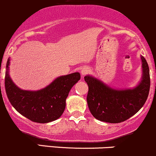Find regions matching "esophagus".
<instances>
[{
    "label": "esophagus",
    "instance_id": "1",
    "mask_svg": "<svg viewBox=\"0 0 156 156\" xmlns=\"http://www.w3.org/2000/svg\"><path fill=\"white\" fill-rule=\"evenodd\" d=\"M89 70L87 67H82V69L80 70V73H81V76H86V75L89 73Z\"/></svg>",
    "mask_w": 156,
    "mask_h": 156
}]
</instances>
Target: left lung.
Segmentation results:
<instances>
[{
    "instance_id": "8db88e82",
    "label": "left lung",
    "mask_w": 156,
    "mask_h": 156,
    "mask_svg": "<svg viewBox=\"0 0 156 156\" xmlns=\"http://www.w3.org/2000/svg\"><path fill=\"white\" fill-rule=\"evenodd\" d=\"M143 76L133 89H115L92 76H86L89 86L87 103L89 111L96 119L116 124L129 119L140 111L148 98L150 88L149 68L141 56Z\"/></svg>"
}]
</instances>
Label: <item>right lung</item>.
Instances as JSON below:
<instances>
[{
  "mask_svg": "<svg viewBox=\"0 0 156 156\" xmlns=\"http://www.w3.org/2000/svg\"><path fill=\"white\" fill-rule=\"evenodd\" d=\"M9 65L10 59L6 66L5 89L12 106L34 122L44 124L58 119L64 112L69 92L80 80V73L59 76L40 90L27 91L20 89L12 81Z\"/></svg>",
  "mask_w": 156,
  "mask_h": 156,
  "instance_id": "obj_1",
  "label": "right lung"
}]
</instances>
